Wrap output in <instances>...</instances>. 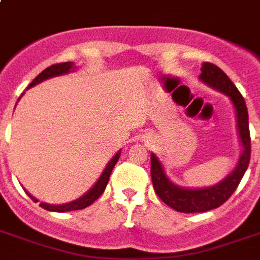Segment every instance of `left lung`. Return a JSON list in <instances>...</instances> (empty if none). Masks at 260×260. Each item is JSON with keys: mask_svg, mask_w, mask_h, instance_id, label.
<instances>
[{"mask_svg": "<svg viewBox=\"0 0 260 260\" xmlns=\"http://www.w3.org/2000/svg\"><path fill=\"white\" fill-rule=\"evenodd\" d=\"M200 79L212 89L230 97L236 116V129L242 152L238 165L224 179L206 187H183L174 183L167 177L165 167L159 158L151 154V178L155 193L166 205L182 213H200L212 210L222 205L232 196L246 173L251 158V139L248 128V112L244 98L228 78L224 71L212 63L204 62L201 64Z\"/></svg>", "mask_w": 260, "mask_h": 260, "instance_id": "obj_1", "label": "left lung"}]
</instances>
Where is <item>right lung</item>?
<instances>
[{
  "instance_id": "add662e5",
  "label": "right lung",
  "mask_w": 260,
  "mask_h": 260,
  "mask_svg": "<svg viewBox=\"0 0 260 260\" xmlns=\"http://www.w3.org/2000/svg\"><path fill=\"white\" fill-rule=\"evenodd\" d=\"M77 67L74 66V63L73 62H64V63H59V64H54V66H50L47 67L46 70H43L40 74L36 77V78L29 83V87H34L36 85H39L40 82L43 81H47V79L50 78H54V77H59V75H66L69 73H73ZM24 94V93H22ZM21 94V95H22ZM20 100V98H18ZM120 155H121V150L117 151L116 155H114L113 158L110 159L109 163L106 165L104 171H102L101 177L98 178V181L95 182L93 185V187H90V190H87L86 193L81 196L79 198L74 200V201H70V202H66V204H59V205H52V204H47V202H42L40 206L44 208L46 210H50V212H70V210H78V209H85L87 208L89 205H91L95 200L100 198L102 193H104V190H105L106 185H108V181H109V177H110V173L113 170L114 165L117 163V160L120 159ZM26 194L29 196L35 202H38L39 200L38 198H35L32 194H29L26 191Z\"/></svg>"
}]
</instances>
